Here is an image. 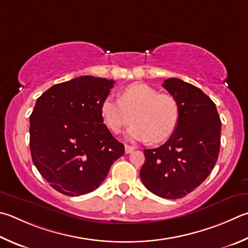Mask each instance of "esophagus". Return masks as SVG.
Here are the masks:
<instances>
[{"label": "esophagus", "mask_w": 248, "mask_h": 248, "mask_svg": "<svg viewBox=\"0 0 248 248\" xmlns=\"http://www.w3.org/2000/svg\"><path fill=\"white\" fill-rule=\"evenodd\" d=\"M134 151V146H130V145H124V152L125 154H130Z\"/></svg>", "instance_id": "1"}]
</instances>
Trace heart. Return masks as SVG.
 <instances>
[{
	"instance_id": "obj_1",
	"label": "heart",
	"mask_w": 248,
	"mask_h": 248,
	"mask_svg": "<svg viewBox=\"0 0 248 248\" xmlns=\"http://www.w3.org/2000/svg\"><path fill=\"white\" fill-rule=\"evenodd\" d=\"M180 104L177 98L144 83H133L120 92L119 98L106 97L102 102L101 115L107 127L119 133L132 120L127 136L137 141L159 143L172 136L178 127Z\"/></svg>"
}]
</instances>
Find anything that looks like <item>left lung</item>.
I'll return each mask as SVG.
<instances>
[{"instance_id": "obj_1", "label": "left lung", "mask_w": 248, "mask_h": 248, "mask_svg": "<svg viewBox=\"0 0 248 248\" xmlns=\"http://www.w3.org/2000/svg\"><path fill=\"white\" fill-rule=\"evenodd\" d=\"M163 87L178 100L180 120L167 142L144 150L145 163L140 177L155 195L175 200L194 191L215 167L221 123L215 103L195 85L169 78Z\"/></svg>"}]
</instances>
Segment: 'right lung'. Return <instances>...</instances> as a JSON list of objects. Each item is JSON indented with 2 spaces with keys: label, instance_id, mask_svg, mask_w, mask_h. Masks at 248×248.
Masks as SVG:
<instances>
[{
  "label": "right lung",
  "instance_id": "right-lung-1",
  "mask_svg": "<svg viewBox=\"0 0 248 248\" xmlns=\"http://www.w3.org/2000/svg\"><path fill=\"white\" fill-rule=\"evenodd\" d=\"M115 81L82 76L53 85L30 115V152L42 177L62 194L95 190L124 154L101 115Z\"/></svg>",
  "mask_w": 248,
  "mask_h": 248
}]
</instances>
